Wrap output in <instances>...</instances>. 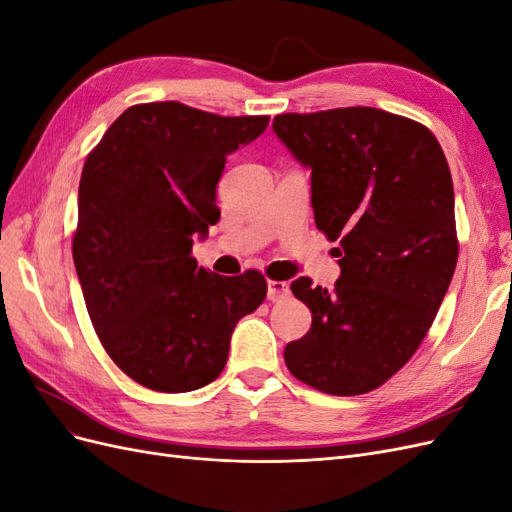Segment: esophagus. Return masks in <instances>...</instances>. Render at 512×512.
I'll return each mask as SVG.
<instances>
[{
    "mask_svg": "<svg viewBox=\"0 0 512 512\" xmlns=\"http://www.w3.org/2000/svg\"><path fill=\"white\" fill-rule=\"evenodd\" d=\"M288 294H290V284L288 282H277V280H269L267 282V297H269V301L288 299Z\"/></svg>",
    "mask_w": 512,
    "mask_h": 512,
    "instance_id": "obj_1",
    "label": "esophagus"
}]
</instances>
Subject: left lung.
Wrapping results in <instances>:
<instances>
[{"label":"left lung","mask_w":512,"mask_h":512,"mask_svg":"<svg viewBox=\"0 0 512 512\" xmlns=\"http://www.w3.org/2000/svg\"><path fill=\"white\" fill-rule=\"evenodd\" d=\"M273 130L312 168L314 220L342 267L333 290L290 284L312 327L284 361L322 393H369L412 359L453 280L451 170L429 128L380 108L284 113Z\"/></svg>","instance_id":"8db88e82"}]
</instances>
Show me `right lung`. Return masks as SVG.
I'll use <instances>...</instances> for the list:
<instances>
[{
  "instance_id": "right-lung-1",
  "label": "right lung",
  "mask_w": 512,
  "mask_h": 512,
  "mask_svg": "<svg viewBox=\"0 0 512 512\" xmlns=\"http://www.w3.org/2000/svg\"><path fill=\"white\" fill-rule=\"evenodd\" d=\"M267 123L181 102L134 104L85 160L76 275L104 350L151 391L188 393L218 378L237 322L267 297L262 273L222 277L192 258V237L220 220L226 156Z\"/></svg>"
}]
</instances>
